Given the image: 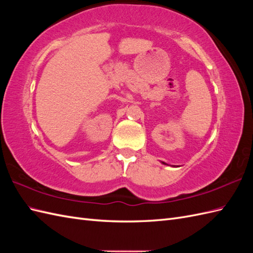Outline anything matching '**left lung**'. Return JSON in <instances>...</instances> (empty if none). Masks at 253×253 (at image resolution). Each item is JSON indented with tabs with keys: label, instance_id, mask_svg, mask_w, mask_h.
Here are the masks:
<instances>
[{
	"label": "left lung",
	"instance_id": "left-lung-1",
	"mask_svg": "<svg viewBox=\"0 0 253 253\" xmlns=\"http://www.w3.org/2000/svg\"><path fill=\"white\" fill-rule=\"evenodd\" d=\"M162 163H163V164H166V163H164V162H162Z\"/></svg>",
	"mask_w": 253,
	"mask_h": 253
}]
</instances>
